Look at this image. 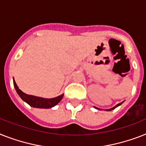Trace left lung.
<instances>
[{
  "label": "left lung",
  "instance_id": "1",
  "mask_svg": "<svg viewBox=\"0 0 146 146\" xmlns=\"http://www.w3.org/2000/svg\"><path fill=\"white\" fill-rule=\"evenodd\" d=\"M123 103H124V101L123 102H121V103H120V104H117V105H115V106H114V107H112V108H111V109H109V110H106V111H111V110H114V109H115L116 107H118V106H121V104H123ZM94 108H95V109H97V110H100V109H99V108H97V107H95V106H94Z\"/></svg>",
  "mask_w": 146,
  "mask_h": 146
}]
</instances>
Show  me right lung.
Masks as SVG:
<instances>
[{"label": "right lung", "instance_id": "right-lung-1", "mask_svg": "<svg viewBox=\"0 0 146 146\" xmlns=\"http://www.w3.org/2000/svg\"><path fill=\"white\" fill-rule=\"evenodd\" d=\"M13 85L15 87V89L19 94L22 100L25 103L30 105L31 106L34 108H40V109H49L53 106H56L59 102L62 100L64 97V94L58 96L54 98H40V97H36V96L29 95L27 94L24 93L19 88L18 85L15 83V80L13 79Z\"/></svg>", "mask_w": 146, "mask_h": 146}]
</instances>
